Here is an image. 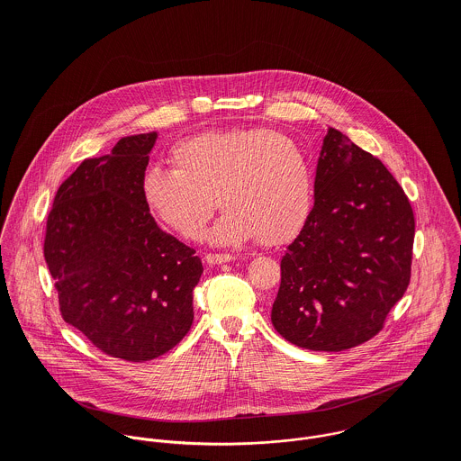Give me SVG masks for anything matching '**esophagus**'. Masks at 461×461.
I'll return each instance as SVG.
<instances>
[{"mask_svg":"<svg viewBox=\"0 0 461 461\" xmlns=\"http://www.w3.org/2000/svg\"><path fill=\"white\" fill-rule=\"evenodd\" d=\"M236 258L234 256H230V254H207L205 258H203V261L207 264H223L229 263V261H234Z\"/></svg>","mask_w":461,"mask_h":461,"instance_id":"34e87169","label":"esophagus"}]
</instances>
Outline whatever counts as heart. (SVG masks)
Here are the masks:
<instances>
[{
  "instance_id": "1",
  "label": "heart",
  "mask_w": 461,
  "mask_h": 461,
  "mask_svg": "<svg viewBox=\"0 0 461 461\" xmlns=\"http://www.w3.org/2000/svg\"><path fill=\"white\" fill-rule=\"evenodd\" d=\"M174 170L141 177L147 209L185 240H197L216 198L223 214L209 232L216 245H263L293 240L314 195L309 156L289 136L266 128L202 132L170 150Z\"/></svg>"
}]
</instances>
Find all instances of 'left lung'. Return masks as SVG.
Listing matches in <instances>:
<instances>
[{
  "mask_svg": "<svg viewBox=\"0 0 461 461\" xmlns=\"http://www.w3.org/2000/svg\"><path fill=\"white\" fill-rule=\"evenodd\" d=\"M413 236V211L394 176L330 128L314 207L280 261L273 327L312 351L373 339L410 284Z\"/></svg>",
  "mask_w": 461,
  "mask_h": 461,
  "instance_id": "obj_1",
  "label": "left lung"
}]
</instances>
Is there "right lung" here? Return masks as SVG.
I'll use <instances>...</instances> for the list:
<instances>
[{
    "mask_svg": "<svg viewBox=\"0 0 461 461\" xmlns=\"http://www.w3.org/2000/svg\"><path fill=\"white\" fill-rule=\"evenodd\" d=\"M156 132L124 136L112 154L85 159L48 214L44 259L64 321L103 353L152 360L190 331L195 250L163 232L141 198Z\"/></svg>",
    "mask_w": 461,
    "mask_h": 461,
    "instance_id": "1",
    "label": "right lung"
}]
</instances>
